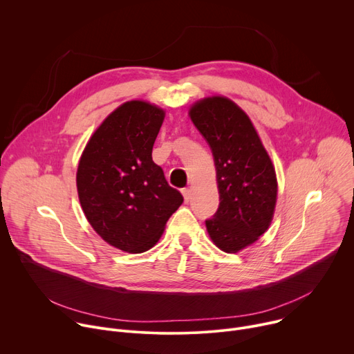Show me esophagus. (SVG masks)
Masks as SVG:
<instances>
[{"mask_svg": "<svg viewBox=\"0 0 354 354\" xmlns=\"http://www.w3.org/2000/svg\"><path fill=\"white\" fill-rule=\"evenodd\" d=\"M182 194H183V198H185L186 203H189V200H190V190H189V189H183V190H182Z\"/></svg>", "mask_w": 354, "mask_h": 354, "instance_id": "obj_1", "label": "esophagus"}]
</instances>
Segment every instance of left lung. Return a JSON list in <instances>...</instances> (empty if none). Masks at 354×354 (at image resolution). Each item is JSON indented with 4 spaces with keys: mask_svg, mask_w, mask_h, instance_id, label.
Instances as JSON below:
<instances>
[{
    "mask_svg": "<svg viewBox=\"0 0 354 354\" xmlns=\"http://www.w3.org/2000/svg\"><path fill=\"white\" fill-rule=\"evenodd\" d=\"M189 115L209 142L217 171L220 205L206 227L221 250L235 254L258 241L272 223L274 167L250 119L231 99L205 97Z\"/></svg>",
    "mask_w": 354,
    "mask_h": 354,
    "instance_id": "left-lung-1",
    "label": "left lung"
}]
</instances>
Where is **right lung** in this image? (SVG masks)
<instances>
[{
  "instance_id": "right-lung-1",
  "label": "right lung",
  "mask_w": 354,
  "mask_h": 354,
  "mask_svg": "<svg viewBox=\"0 0 354 354\" xmlns=\"http://www.w3.org/2000/svg\"><path fill=\"white\" fill-rule=\"evenodd\" d=\"M164 118L144 100L123 104L92 134L78 164L86 220L109 245L130 254L153 248L183 203L151 156Z\"/></svg>"
}]
</instances>
